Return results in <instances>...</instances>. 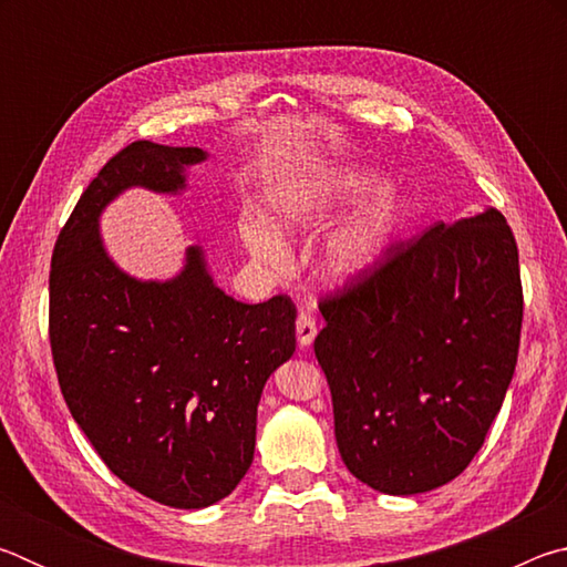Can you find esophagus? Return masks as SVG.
<instances>
[{
	"label": "esophagus",
	"instance_id": "1",
	"mask_svg": "<svg viewBox=\"0 0 567 567\" xmlns=\"http://www.w3.org/2000/svg\"><path fill=\"white\" fill-rule=\"evenodd\" d=\"M295 330H297V342H300V348H310L315 334H318V324H315V318L310 312H300L297 315Z\"/></svg>",
	"mask_w": 567,
	"mask_h": 567
}]
</instances>
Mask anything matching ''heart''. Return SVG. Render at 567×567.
Here are the masks:
<instances>
[{"mask_svg":"<svg viewBox=\"0 0 567 567\" xmlns=\"http://www.w3.org/2000/svg\"><path fill=\"white\" fill-rule=\"evenodd\" d=\"M385 189L375 172L348 167H318L295 172L277 192L275 223L282 233L310 235L328 227L344 209L362 203L372 192ZM402 225V207L390 192H382L352 223L340 229L328 249V272L338 280H354L375 270L385 260L390 245ZM243 243L247 252L270 267H282L287 260L282 239L262 219L243 225Z\"/></svg>","mask_w":567,"mask_h":567,"instance_id":"b5f03b06","label":"heart"}]
</instances>
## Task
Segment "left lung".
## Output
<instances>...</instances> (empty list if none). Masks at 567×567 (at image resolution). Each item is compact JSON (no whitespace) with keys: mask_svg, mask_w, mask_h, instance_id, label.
<instances>
[{"mask_svg":"<svg viewBox=\"0 0 567 567\" xmlns=\"http://www.w3.org/2000/svg\"><path fill=\"white\" fill-rule=\"evenodd\" d=\"M315 358L342 463L388 495L450 483L483 447L511 385L523 285L511 225L487 207L392 243L320 300Z\"/></svg>","mask_w":567,"mask_h":567,"instance_id":"1","label":"left lung"}]
</instances>
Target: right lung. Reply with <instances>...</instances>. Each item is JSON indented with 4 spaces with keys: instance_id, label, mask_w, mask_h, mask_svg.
I'll list each match as a JSON object with an SVG mask.
<instances>
[{
    "instance_id": "add662e5",
    "label": "right lung",
    "mask_w": 567,
    "mask_h": 567,
    "mask_svg": "<svg viewBox=\"0 0 567 567\" xmlns=\"http://www.w3.org/2000/svg\"><path fill=\"white\" fill-rule=\"evenodd\" d=\"M199 147L140 140L82 192L56 237L50 344L76 425L114 475L150 501L197 511L252 465L257 402L295 352V302H237L213 282L203 247L167 282L124 275L102 247L100 213L127 187L185 189Z\"/></svg>"
}]
</instances>
